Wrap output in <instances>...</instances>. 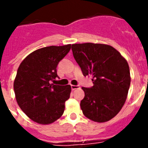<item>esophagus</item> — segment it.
<instances>
[{
	"instance_id": "34e87169",
	"label": "esophagus",
	"mask_w": 148,
	"mask_h": 148,
	"mask_svg": "<svg viewBox=\"0 0 148 148\" xmlns=\"http://www.w3.org/2000/svg\"><path fill=\"white\" fill-rule=\"evenodd\" d=\"M71 88L73 90H76V89L80 88V87H79V86H78V85H71Z\"/></svg>"
}]
</instances>
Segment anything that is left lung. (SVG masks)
<instances>
[{
	"label": "left lung",
	"mask_w": 148,
	"mask_h": 148,
	"mask_svg": "<svg viewBox=\"0 0 148 148\" xmlns=\"http://www.w3.org/2000/svg\"><path fill=\"white\" fill-rule=\"evenodd\" d=\"M74 58L84 76H92L93 86L82 87L83 114L96 122H106L119 113L130 84L129 65L118 50L104 44H72Z\"/></svg>",
	"instance_id": "8db88e82"
}]
</instances>
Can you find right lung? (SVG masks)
I'll list each match as a JSON object with an SVG mask.
<instances>
[{"label": "right lung", "mask_w": 148, "mask_h": 148, "mask_svg": "<svg viewBox=\"0 0 148 148\" xmlns=\"http://www.w3.org/2000/svg\"><path fill=\"white\" fill-rule=\"evenodd\" d=\"M71 49V44L36 49L21 63L14 81L18 106L29 118L40 125H49L61 117L71 86L51 84L57 65Z\"/></svg>", "instance_id": "obj_1"}]
</instances>
